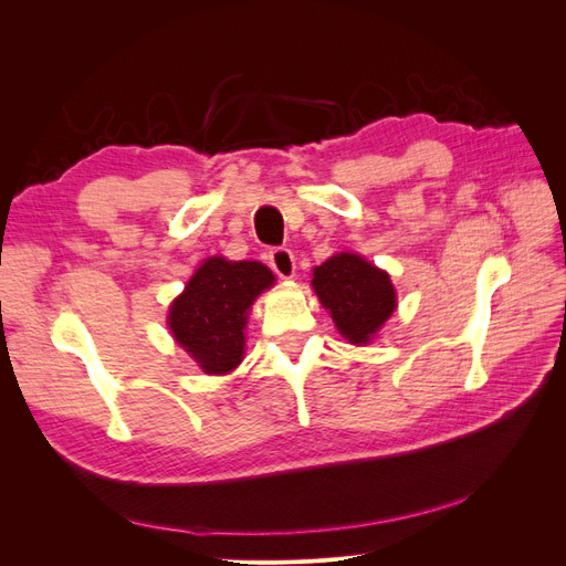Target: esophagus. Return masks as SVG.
<instances>
[{
  "label": "esophagus",
  "instance_id": "obj_1",
  "mask_svg": "<svg viewBox=\"0 0 566 566\" xmlns=\"http://www.w3.org/2000/svg\"><path fill=\"white\" fill-rule=\"evenodd\" d=\"M269 264L276 271V276L281 279H293L295 276V254L287 248H273L269 252Z\"/></svg>",
  "mask_w": 566,
  "mask_h": 566
}]
</instances>
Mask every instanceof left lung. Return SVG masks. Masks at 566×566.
<instances>
[{
	"instance_id": "left-lung-1",
	"label": "left lung",
	"mask_w": 566,
	"mask_h": 566,
	"mask_svg": "<svg viewBox=\"0 0 566 566\" xmlns=\"http://www.w3.org/2000/svg\"><path fill=\"white\" fill-rule=\"evenodd\" d=\"M314 290L337 331L354 345L368 342L397 306L391 281L385 271L364 256L342 252L314 269Z\"/></svg>"
}]
</instances>
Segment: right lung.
<instances>
[{"instance_id": "1", "label": "right lung", "mask_w": 566, "mask_h": 566, "mask_svg": "<svg viewBox=\"0 0 566 566\" xmlns=\"http://www.w3.org/2000/svg\"><path fill=\"white\" fill-rule=\"evenodd\" d=\"M271 283L260 262L210 256L169 306V331L205 373H229L243 361L250 306Z\"/></svg>"}]
</instances>
